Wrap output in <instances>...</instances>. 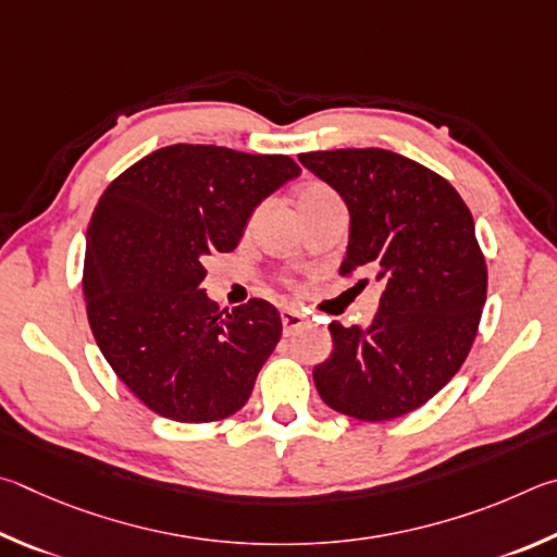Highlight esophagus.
<instances>
[{"label":"esophagus","instance_id":"obj_1","mask_svg":"<svg viewBox=\"0 0 557 557\" xmlns=\"http://www.w3.org/2000/svg\"><path fill=\"white\" fill-rule=\"evenodd\" d=\"M281 323H284V333L290 335V333H296V330L306 323V318L296 308H284V310H281Z\"/></svg>","mask_w":557,"mask_h":557}]
</instances>
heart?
Wrapping results in <instances>:
<instances>
[{
  "instance_id": "obj_1",
  "label": "heart",
  "mask_w": 557,
  "mask_h": 557,
  "mask_svg": "<svg viewBox=\"0 0 557 557\" xmlns=\"http://www.w3.org/2000/svg\"><path fill=\"white\" fill-rule=\"evenodd\" d=\"M323 200H335V193L325 188V185L310 183L298 195V205H308V202H323Z\"/></svg>"
}]
</instances>
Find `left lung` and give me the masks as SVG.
Returning <instances> with one entry per match:
<instances>
[{"mask_svg":"<svg viewBox=\"0 0 557 557\" xmlns=\"http://www.w3.org/2000/svg\"><path fill=\"white\" fill-rule=\"evenodd\" d=\"M349 210L339 271L384 284L367 327L333 320V355L313 369L318 394L359 421H392L441 392L470 355L486 300L472 212L450 183L386 149L300 153Z\"/></svg>","mask_w":557,"mask_h":557,"instance_id":"8db88e82","label":"left lung"}]
</instances>
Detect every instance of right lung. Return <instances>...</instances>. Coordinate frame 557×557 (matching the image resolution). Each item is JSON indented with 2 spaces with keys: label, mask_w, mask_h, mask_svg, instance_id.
<instances>
[{
  "label": "right lung",
  "mask_w": 557,
  "mask_h": 557,
  "mask_svg": "<svg viewBox=\"0 0 557 557\" xmlns=\"http://www.w3.org/2000/svg\"><path fill=\"white\" fill-rule=\"evenodd\" d=\"M298 175L288 156L173 144L102 193L85 239L87 320L114 374L153 413L210 423L249 401L281 315L261 298L218 313L205 259L237 247L251 212Z\"/></svg>",
  "instance_id": "obj_1"
}]
</instances>
